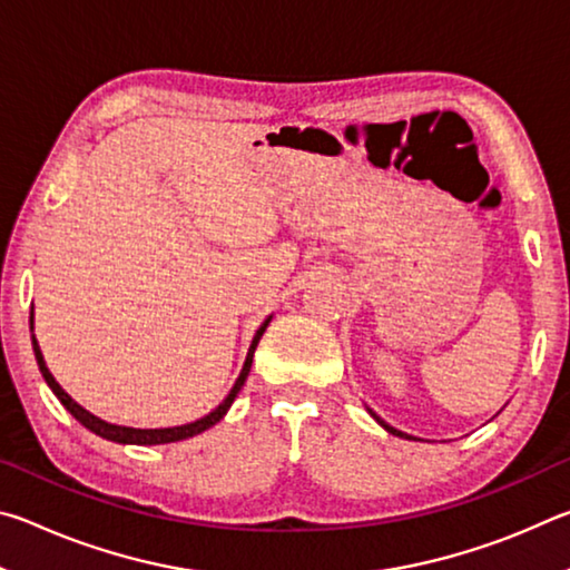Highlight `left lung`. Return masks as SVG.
<instances>
[{
    "label": "left lung",
    "mask_w": 570,
    "mask_h": 570,
    "mask_svg": "<svg viewBox=\"0 0 570 570\" xmlns=\"http://www.w3.org/2000/svg\"><path fill=\"white\" fill-rule=\"evenodd\" d=\"M366 412H370V414H372V417H374V420H377V422L382 424V428L390 432V435H397V438H407V440L412 438V435H407V432H402V430H394V428H392V424H387V422H384V420L380 417V414H377V412H372L370 407H366ZM412 440H414V438H412Z\"/></svg>",
    "instance_id": "obj_1"
}]
</instances>
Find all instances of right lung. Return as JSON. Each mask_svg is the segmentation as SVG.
<instances>
[{"instance_id": "right-lung-1", "label": "right lung", "mask_w": 570, "mask_h": 570, "mask_svg": "<svg viewBox=\"0 0 570 570\" xmlns=\"http://www.w3.org/2000/svg\"><path fill=\"white\" fill-rule=\"evenodd\" d=\"M268 322H272V316H268V320H266L262 326H258V332L254 334V342H250V346H248L244 370H240L236 384H234V387H230L228 397H226L224 402H220L214 412H208L206 417H200V420H196V422H188V424H178V428H160V430L125 428V424H112V422H105V420H100V417H95L92 412L85 410L82 404H77V402L70 397V394H67V392L60 387V384H57V380L52 377V372L47 370L42 350H40V344H37L35 334H32V350H35V356H37V364H40L42 377H45L47 384H50V390L55 392V397L65 404V410L70 412L77 422L85 424V428H88L90 432H95V435H100V438L110 440V442H120V445H168V442H180V440L196 438V435H200V432H206L208 428H214L216 422L224 420V414L230 410V404H234L236 394L240 392V387H244V382H246L248 372H250V362H254V352H256V346H258V340H262V336H264ZM30 330L35 332V314L30 316Z\"/></svg>"}]
</instances>
